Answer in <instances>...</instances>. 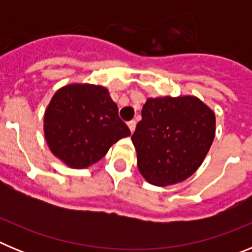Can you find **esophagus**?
<instances>
[{
    "label": "esophagus",
    "instance_id": "34e87169",
    "mask_svg": "<svg viewBox=\"0 0 252 252\" xmlns=\"http://www.w3.org/2000/svg\"><path fill=\"white\" fill-rule=\"evenodd\" d=\"M127 125H128V128H130L131 132H133V131H135V128H136V121H135V120H131V121L127 122Z\"/></svg>",
    "mask_w": 252,
    "mask_h": 252
}]
</instances>
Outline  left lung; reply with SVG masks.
I'll list each match as a JSON object with an SVG mask.
<instances>
[{
    "label": "left lung",
    "mask_w": 252,
    "mask_h": 252,
    "mask_svg": "<svg viewBox=\"0 0 252 252\" xmlns=\"http://www.w3.org/2000/svg\"><path fill=\"white\" fill-rule=\"evenodd\" d=\"M131 136L137 168L159 187L183 182L203 162L216 132L213 111L192 95L149 98Z\"/></svg>",
    "instance_id": "obj_1"
}]
</instances>
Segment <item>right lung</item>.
Segmentation results:
<instances>
[{
  "instance_id": "1",
  "label": "right lung",
  "mask_w": 252,
  "mask_h": 252,
  "mask_svg": "<svg viewBox=\"0 0 252 252\" xmlns=\"http://www.w3.org/2000/svg\"><path fill=\"white\" fill-rule=\"evenodd\" d=\"M44 133L51 153L74 169L92 165L131 135L108 91L93 84L60 88L46 108Z\"/></svg>"
}]
</instances>
